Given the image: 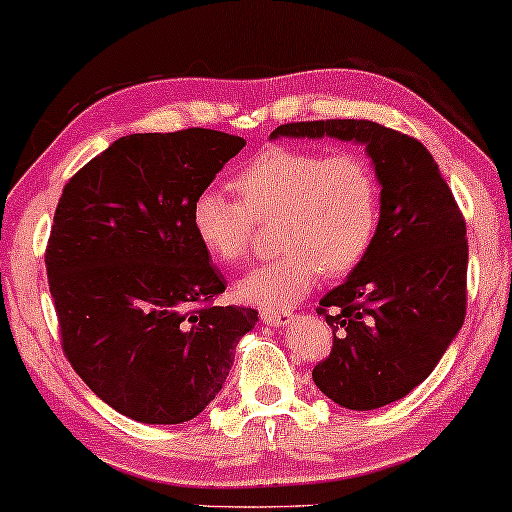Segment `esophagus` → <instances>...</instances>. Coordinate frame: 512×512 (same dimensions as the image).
I'll list each match as a JSON object with an SVG mask.
<instances>
[{
	"instance_id": "1",
	"label": "esophagus",
	"mask_w": 512,
	"mask_h": 512,
	"mask_svg": "<svg viewBox=\"0 0 512 512\" xmlns=\"http://www.w3.org/2000/svg\"><path fill=\"white\" fill-rule=\"evenodd\" d=\"M261 319L265 321V324L270 326H286L289 321L293 319L291 312H270V310H263L261 312Z\"/></svg>"
}]
</instances>
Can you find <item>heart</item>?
I'll use <instances>...</instances> for the list:
<instances>
[{
    "label": "heart",
    "mask_w": 512,
    "mask_h": 512,
    "mask_svg": "<svg viewBox=\"0 0 512 512\" xmlns=\"http://www.w3.org/2000/svg\"><path fill=\"white\" fill-rule=\"evenodd\" d=\"M240 200L219 191L198 193L191 226L214 263L235 268L249 256L256 223L275 221L272 240L282 254L249 272L237 286L244 303L286 310L326 277L349 275L368 256L380 226L382 188L359 151L268 146L233 177Z\"/></svg>",
    "instance_id": "1"
}]
</instances>
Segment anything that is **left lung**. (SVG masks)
Instances as JSON below:
<instances>
[{
	"mask_svg": "<svg viewBox=\"0 0 512 512\" xmlns=\"http://www.w3.org/2000/svg\"><path fill=\"white\" fill-rule=\"evenodd\" d=\"M270 137H335L363 144L373 158L380 226L359 268L319 300L333 347L312 380L349 410L394 403L431 375L464 324V214L426 146L398 130L335 118L284 123Z\"/></svg>",
	"mask_w": 512,
	"mask_h": 512,
	"instance_id": "left-lung-1",
	"label": "left lung"
}]
</instances>
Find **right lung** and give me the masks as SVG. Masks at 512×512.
Listing matches in <instances>:
<instances>
[{
    "mask_svg": "<svg viewBox=\"0 0 512 512\" xmlns=\"http://www.w3.org/2000/svg\"><path fill=\"white\" fill-rule=\"evenodd\" d=\"M247 144L188 128L116 139L67 181L46 247L62 352L83 382L142 424H181L219 394L258 321L219 307L226 279L191 207Z\"/></svg>",
    "mask_w": 512,
    "mask_h": 512,
    "instance_id": "obj_1",
    "label": "right lung"
}]
</instances>
